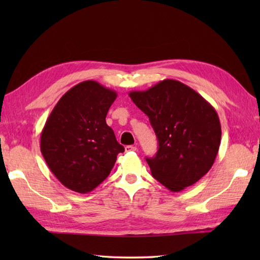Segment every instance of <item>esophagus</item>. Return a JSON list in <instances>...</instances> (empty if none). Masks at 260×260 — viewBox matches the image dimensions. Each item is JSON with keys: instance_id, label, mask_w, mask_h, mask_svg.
<instances>
[{"instance_id": "34e87169", "label": "esophagus", "mask_w": 260, "mask_h": 260, "mask_svg": "<svg viewBox=\"0 0 260 260\" xmlns=\"http://www.w3.org/2000/svg\"><path fill=\"white\" fill-rule=\"evenodd\" d=\"M136 150H137V147L134 146V145H127V146H125V151L126 152H134Z\"/></svg>"}]
</instances>
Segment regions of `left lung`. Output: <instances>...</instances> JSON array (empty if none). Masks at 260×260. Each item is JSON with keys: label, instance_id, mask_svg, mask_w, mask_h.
Here are the masks:
<instances>
[{"label": "left lung", "instance_id": "1", "mask_svg": "<svg viewBox=\"0 0 260 260\" xmlns=\"http://www.w3.org/2000/svg\"><path fill=\"white\" fill-rule=\"evenodd\" d=\"M128 95L148 116L157 136L155 156L146 158L154 178L170 191L180 192L206 175L221 140V125L212 105L174 79Z\"/></svg>", "mask_w": 260, "mask_h": 260}]
</instances>
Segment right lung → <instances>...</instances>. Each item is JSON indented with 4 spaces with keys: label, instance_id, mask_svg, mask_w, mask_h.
<instances>
[{
    "label": "right lung",
    "instance_id": "obj_1",
    "mask_svg": "<svg viewBox=\"0 0 260 260\" xmlns=\"http://www.w3.org/2000/svg\"><path fill=\"white\" fill-rule=\"evenodd\" d=\"M117 92L95 80L74 86L59 99L46 121L40 148L49 169L61 183L88 193L109 175L124 146L106 124Z\"/></svg>",
    "mask_w": 260,
    "mask_h": 260
}]
</instances>
